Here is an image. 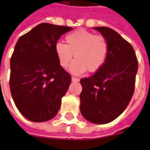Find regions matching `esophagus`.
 Segmentation results:
<instances>
[{
	"label": "esophagus",
	"mask_w": 150,
	"mask_h": 150,
	"mask_svg": "<svg viewBox=\"0 0 150 150\" xmlns=\"http://www.w3.org/2000/svg\"><path fill=\"white\" fill-rule=\"evenodd\" d=\"M71 80H72L73 82H78V81H79V79H78V78H75V77H72V78H71Z\"/></svg>",
	"instance_id": "1"
}]
</instances>
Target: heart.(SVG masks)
Wrapping results in <instances>:
<instances>
[{"instance_id": "heart-1", "label": "heart", "mask_w": 150, "mask_h": 150, "mask_svg": "<svg viewBox=\"0 0 150 150\" xmlns=\"http://www.w3.org/2000/svg\"><path fill=\"white\" fill-rule=\"evenodd\" d=\"M65 41L66 44L55 45V53L62 68L69 66L73 54L75 60L70 67L72 74L80 75L87 70L93 73L103 67L109 52V42L104 36L79 29L67 34Z\"/></svg>"}]
</instances>
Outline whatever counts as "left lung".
<instances>
[{"instance_id": "8db88e82", "label": "left lung", "mask_w": 150, "mask_h": 150, "mask_svg": "<svg viewBox=\"0 0 150 150\" xmlns=\"http://www.w3.org/2000/svg\"><path fill=\"white\" fill-rule=\"evenodd\" d=\"M109 42L107 61L99 71L80 79V112L88 122L106 124L124 112L135 91L138 61L130 42L108 27H95Z\"/></svg>"}]
</instances>
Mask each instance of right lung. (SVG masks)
Returning a JSON list of instances; mask_svg holds the SVG:
<instances>
[{"label": "right lung", "instance_id": "add662e5", "mask_svg": "<svg viewBox=\"0 0 150 150\" xmlns=\"http://www.w3.org/2000/svg\"><path fill=\"white\" fill-rule=\"evenodd\" d=\"M71 27L37 25L19 38L11 58L10 88L20 113L34 122L49 121L58 112L71 82L55 53V45Z\"/></svg>", "mask_w": 150, "mask_h": 150}]
</instances>
